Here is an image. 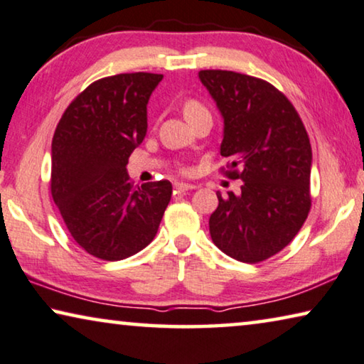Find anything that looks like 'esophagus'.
Instances as JSON below:
<instances>
[{
	"label": "esophagus",
	"instance_id": "1",
	"mask_svg": "<svg viewBox=\"0 0 364 364\" xmlns=\"http://www.w3.org/2000/svg\"><path fill=\"white\" fill-rule=\"evenodd\" d=\"M175 188H176V191L186 193V191H191V189H194L196 186H194V184H189V183H176Z\"/></svg>",
	"mask_w": 364,
	"mask_h": 364
}]
</instances>
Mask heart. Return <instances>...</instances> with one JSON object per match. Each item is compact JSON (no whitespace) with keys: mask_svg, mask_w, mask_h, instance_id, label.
I'll use <instances>...</instances> for the list:
<instances>
[{"mask_svg":"<svg viewBox=\"0 0 364 364\" xmlns=\"http://www.w3.org/2000/svg\"><path fill=\"white\" fill-rule=\"evenodd\" d=\"M183 112H184V117H186L188 121H189V119L196 117V116H203V114H209V111L205 109V106L200 105V102L196 101V100H189V101L184 102Z\"/></svg>","mask_w":364,"mask_h":364,"instance_id":"1","label":"heart"}]
</instances>
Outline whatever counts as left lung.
<instances>
[{
	"label": "left lung",
	"mask_w": 364,
	"mask_h": 364,
	"mask_svg": "<svg viewBox=\"0 0 364 364\" xmlns=\"http://www.w3.org/2000/svg\"><path fill=\"white\" fill-rule=\"evenodd\" d=\"M200 83L224 119L220 155L240 193L222 198L209 217L219 250L258 263L297 235L311 210L312 149L289 100L268 81L227 70H200Z\"/></svg>",
	"instance_id": "8db88e82"
}]
</instances>
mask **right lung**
Wrapping results in <instances>:
<instances>
[{
  "label": "right lung",
  "mask_w": 364,
  "mask_h": 364,
  "mask_svg": "<svg viewBox=\"0 0 364 364\" xmlns=\"http://www.w3.org/2000/svg\"><path fill=\"white\" fill-rule=\"evenodd\" d=\"M164 78L121 73L75 97L52 140V198L75 242L117 262L154 240L171 199L168 180L132 186L129 156L147 134V105Z\"/></svg>",
  "instance_id": "right-lung-1"
}]
</instances>
